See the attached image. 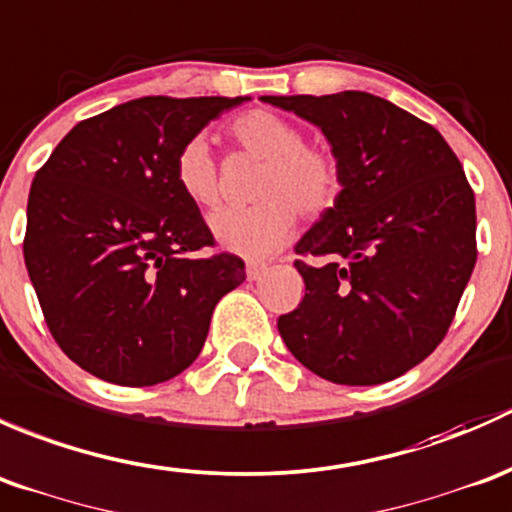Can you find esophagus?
<instances>
[{
  "label": "esophagus",
  "mask_w": 512,
  "mask_h": 512,
  "mask_svg": "<svg viewBox=\"0 0 512 512\" xmlns=\"http://www.w3.org/2000/svg\"><path fill=\"white\" fill-rule=\"evenodd\" d=\"M263 273H266V266H263V263H246V278H249V281H261Z\"/></svg>",
  "instance_id": "1"
}]
</instances>
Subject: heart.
Wrapping results in <instances>:
<instances>
[{
    "instance_id": "b5f03b06",
    "label": "heart",
    "mask_w": 512,
    "mask_h": 512,
    "mask_svg": "<svg viewBox=\"0 0 512 512\" xmlns=\"http://www.w3.org/2000/svg\"><path fill=\"white\" fill-rule=\"evenodd\" d=\"M229 138L241 152L263 162L256 182L258 204L251 209H219L209 219V229L221 249L261 261L291 239L295 212L318 219L335 207L342 189L340 162L328 147L308 145L293 120L266 108L236 115ZM175 182L199 209L217 207L219 167L207 140L184 142L175 160Z\"/></svg>"
}]
</instances>
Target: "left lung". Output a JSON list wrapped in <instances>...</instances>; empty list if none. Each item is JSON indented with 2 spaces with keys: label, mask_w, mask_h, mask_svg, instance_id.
Segmentation results:
<instances>
[{
  "label": "left lung",
  "mask_w": 512,
  "mask_h": 512,
  "mask_svg": "<svg viewBox=\"0 0 512 512\" xmlns=\"http://www.w3.org/2000/svg\"><path fill=\"white\" fill-rule=\"evenodd\" d=\"M318 125L342 189L295 254L305 298L278 318L300 365L382 384L436 350L476 266V197L436 128L365 91L261 96Z\"/></svg>",
  "instance_id": "1"
}]
</instances>
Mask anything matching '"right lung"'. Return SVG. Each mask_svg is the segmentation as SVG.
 I'll list each match as a JSON object with an SVG mask.
<instances>
[{
	"label": "right lung",
	"instance_id": "add662e5",
	"mask_svg": "<svg viewBox=\"0 0 512 512\" xmlns=\"http://www.w3.org/2000/svg\"><path fill=\"white\" fill-rule=\"evenodd\" d=\"M239 98L128 100L81 120L31 182L24 261L59 347L105 382L150 387L202 352L244 261L179 192L184 142Z\"/></svg>",
	"mask_w": 512,
	"mask_h": 512
}]
</instances>
